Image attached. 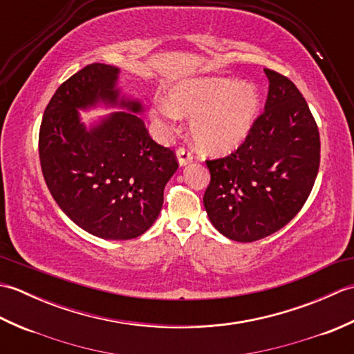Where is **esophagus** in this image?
I'll list each match as a JSON object with an SVG mask.
<instances>
[{
  "label": "esophagus",
  "instance_id": "34e87169",
  "mask_svg": "<svg viewBox=\"0 0 354 354\" xmlns=\"http://www.w3.org/2000/svg\"><path fill=\"white\" fill-rule=\"evenodd\" d=\"M176 155H178V161L181 165H187V164L193 161V152L187 147H179L176 150Z\"/></svg>",
  "mask_w": 354,
  "mask_h": 354
}]
</instances>
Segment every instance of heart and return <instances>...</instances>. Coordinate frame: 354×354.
Returning <instances> with one entry per match:
<instances>
[{
	"mask_svg": "<svg viewBox=\"0 0 354 354\" xmlns=\"http://www.w3.org/2000/svg\"><path fill=\"white\" fill-rule=\"evenodd\" d=\"M260 95L248 82L230 77H201L183 80L169 89V102L155 97L150 117L170 131L178 112L192 115L194 142L207 153L222 155L237 149L257 118Z\"/></svg>",
	"mask_w": 354,
	"mask_h": 354,
	"instance_id": "b5f03b06",
	"label": "heart"
}]
</instances>
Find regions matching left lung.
Wrapping results in <instances>:
<instances>
[{"label":"left lung","mask_w":354,"mask_h":354,"mask_svg":"<svg viewBox=\"0 0 354 354\" xmlns=\"http://www.w3.org/2000/svg\"><path fill=\"white\" fill-rule=\"evenodd\" d=\"M269 91L237 150L207 160L204 207L214 228L255 242L283 228L306 204L319 169L321 141L307 102L283 74L265 68Z\"/></svg>","instance_id":"left-lung-1"}]
</instances>
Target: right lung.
Segmentation results:
<instances>
[{
  "mask_svg": "<svg viewBox=\"0 0 354 354\" xmlns=\"http://www.w3.org/2000/svg\"><path fill=\"white\" fill-rule=\"evenodd\" d=\"M117 77L115 66L91 64L56 89L42 117L39 160L53 199L74 223L100 239L129 240L156 221L179 164L135 114L140 102L120 99ZM99 101L133 112L115 113L86 131L77 109Z\"/></svg>",
  "mask_w": 354,
  "mask_h": 354,
  "instance_id": "add662e5",
  "label": "right lung"
}]
</instances>
